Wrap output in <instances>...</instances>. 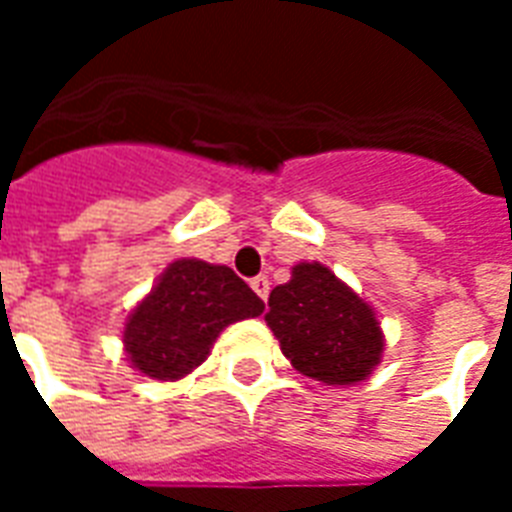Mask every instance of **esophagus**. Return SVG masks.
Listing matches in <instances>:
<instances>
[{
	"label": "esophagus",
	"instance_id": "esophagus-1",
	"mask_svg": "<svg viewBox=\"0 0 512 512\" xmlns=\"http://www.w3.org/2000/svg\"><path fill=\"white\" fill-rule=\"evenodd\" d=\"M249 284H252V289H255L260 300H268V292H271V281H268V276H255Z\"/></svg>",
	"mask_w": 512,
	"mask_h": 512
}]
</instances>
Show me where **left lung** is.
<instances>
[{"label": "left lung", "mask_w": 512, "mask_h": 512, "mask_svg": "<svg viewBox=\"0 0 512 512\" xmlns=\"http://www.w3.org/2000/svg\"><path fill=\"white\" fill-rule=\"evenodd\" d=\"M268 308L265 321L281 353L305 377L353 385L380 364L385 342L377 316L327 265H295L292 279L271 292Z\"/></svg>", "instance_id": "left-lung-1"}]
</instances>
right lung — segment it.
<instances>
[{"label":"right lung","mask_w":512,"mask_h":512,"mask_svg":"<svg viewBox=\"0 0 512 512\" xmlns=\"http://www.w3.org/2000/svg\"><path fill=\"white\" fill-rule=\"evenodd\" d=\"M265 303L225 265L175 260L130 313L124 350L154 380H180L209 356L228 324L255 319Z\"/></svg>","instance_id":"add662e5"}]
</instances>
